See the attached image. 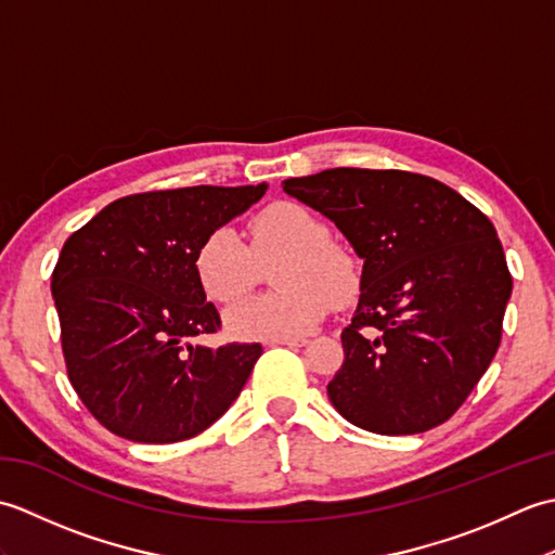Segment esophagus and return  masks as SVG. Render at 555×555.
I'll list each match as a JSON object with an SVG mask.
<instances>
[{"label": "esophagus", "instance_id": "esophagus-1", "mask_svg": "<svg viewBox=\"0 0 555 555\" xmlns=\"http://www.w3.org/2000/svg\"><path fill=\"white\" fill-rule=\"evenodd\" d=\"M308 344L305 338H274V340H267V346H291V348H300Z\"/></svg>", "mask_w": 555, "mask_h": 555}]
</instances>
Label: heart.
Masks as SVG:
<instances>
[{
    "mask_svg": "<svg viewBox=\"0 0 555 555\" xmlns=\"http://www.w3.org/2000/svg\"><path fill=\"white\" fill-rule=\"evenodd\" d=\"M250 245L233 229H215L195 253V276L205 296L231 302L250 291L262 264L274 269L279 291L235 302L227 324L238 338H293L324 320L328 305L346 308L362 288L358 257L332 241L328 223L298 203H274L247 223Z\"/></svg>",
    "mask_w": 555,
    "mask_h": 555,
    "instance_id": "b5f03b06",
    "label": "heart"
}]
</instances>
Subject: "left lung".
Returning <instances> with one entry per match:
<instances>
[{
    "mask_svg": "<svg viewBox=\"0 0 555 555\" xmlns=\"http://www.w3.org/2000/svg\"><path fill=\"white\" fill-rule=\"evenodd\" d=\"M364 259L346 360L326 391L348 422L403 436L455 415L489 370L513 291L485 211L429 176L338 167L284 181Z\"/></svg>",
    "mask_w": 555,
    "mask_h": 555,
    "instance_id": "obj_1",
    "label": "left lung"
}]
</instances>
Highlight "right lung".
<instances>
[{"mask_svg":"<svg viewBox=\"0 0 555 555\" xmlns=\"http://www.w3.org/2000/svg\"><path fill=\"white\" fill-rule=\"evenodd\" d=\"M267 185H193L114 199L68 235L52 271L68 382L104 429L138 443L193 439L250 376L259 344L191 346L221 332L195 276L205 235Z\"/></svg>","mask_w":555,"mask_h":555,"instance_id":"add662e5","label":"right lung"}]
</instances>
